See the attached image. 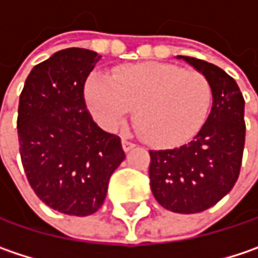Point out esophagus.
I'll return each instance as SVG.
<instances>
[{
    "label": "esophagus",
    "instance_id": "34e87169",
    "mask_svg": "<svg viewBox=\"0 0 258 258\" xmlns=\"http://www.w3.org/2000/svg\"><path fill=\"white\" fill-rule=\"evenodd\" d=\"M121 147H123V150L127 153V151H131V150L135 147V144H134V142H131V141H127L126 138H123L121 139Z\"/></svg>",
    "mask_w": 258,
    "mask_h": 258
}]
</instances>
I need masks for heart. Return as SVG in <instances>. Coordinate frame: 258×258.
Returning a JSON list of instances; mask_svg holds the SVG:
<instances>
[{
	"instance_id": "1",
	"label": "heart",
	"mask_w": 258,
	"mask_h": 258,
	"mask_svg": "<svg viewBox=\"0 0 258 258\" xmlns=\"http://www.w3.org/2000/svg\"><path fill=\"white\" fill-rule=\"evenodd\" d=\"M86 100L95 119L113 129L132 108L145 142L170 147L189 139L203 126L212 102L207 78L175 64H135L116 70L111 78L94 76Z\"/></svg>"
}]
</instances>
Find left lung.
Here are the masks:
<instances>
[{
    "label": "left lung",
    "instance_id": "8db88e82",
    "mask_svg": "<svg viewBox=\"0 0 258 258\" xmlns=\"http://www.w3.org/2000/svg\"><path fill=\"white\" fill-rule=\"evenodd\" d=\"M210 83L212 111L191 142L172 150H151L150 185L164 209L182 214L213 207L238 180L245 144V101L233 78L220 67L177 55Z\"/></svg>",
    "mask_w": 258,
    "mask_h": 258
}]
</instances>
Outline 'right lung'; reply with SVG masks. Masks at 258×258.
<instances>
[{"mask_svg": "<svg viewBox=\"0 0 258 258\" xmlns=\"http://www.w3.org/2000/svg\"><path fill=\"white\" fill-rule=\"evenodd\" d=\"M101 55L66 48L29 73L19 101L17 135L29 185L48 207L89 216L124 160L120 138L92 120L85 82Z\"/></svg>", "mask_w": 258, "mask_h": 258, "instance_id": "add662e5", "label": "right lung"}]
</instances>
